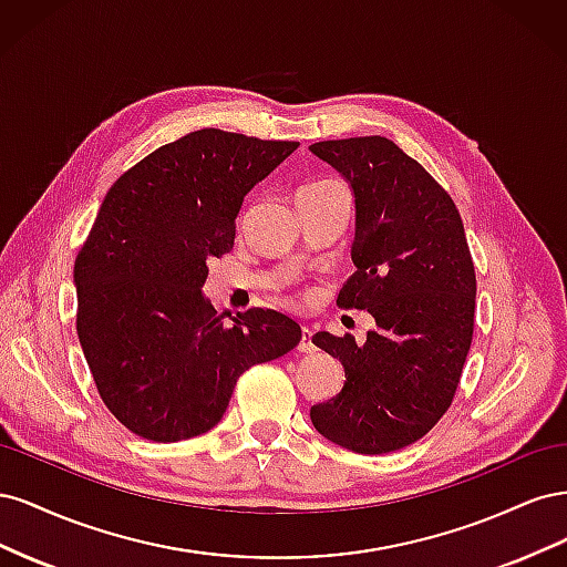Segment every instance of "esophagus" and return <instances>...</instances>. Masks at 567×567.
<instances>
[{
    "mask_svg": "<svg viewBox=\"0 0 567 567\" xmlns=\"http://www.w3.org/2000/svg\"><path fill=\"white\" fill-rule=\"evenodd\" d=\"M298 350L302 354H312L315 352V342H312V331L307 329V326H302V338L298 342Z\"/></svg>",
    "mask_w": 567,
    "mask_h": 567,
    "instance_id": "34e87169",
    "label": "esophagus"
}]
</instances>
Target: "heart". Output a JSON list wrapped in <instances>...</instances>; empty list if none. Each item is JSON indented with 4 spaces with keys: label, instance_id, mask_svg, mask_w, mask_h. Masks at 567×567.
<instances>
[{
    "label": "heart",
    "instance_id": "heart-1",
    "mask_svg": "<svg viewBox=\"0 0 567 567\" xmlns=\"http://www.w3.org/2000/svg\"><path fill=\"white\" fill-rule=\"evenodd\" d=\"M333 184H338V182H333V179H321V182H315V184H307V186H302L300 192H310V188H326V186H333Z\"/></svg>",
    "mask_w": 567,
    "mask_h": 567
}]
</instances>
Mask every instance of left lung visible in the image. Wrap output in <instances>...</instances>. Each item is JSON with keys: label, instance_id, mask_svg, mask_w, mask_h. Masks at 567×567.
<instances>
[{"label": "left lung", "instance_id": "obj_1", "mask_svg": "<svg viewBox=\"0 0 567 567\" xmlns=\"http://www.w3.org/2000/svg\"><path fill=\"white\" fill-rule=\"evenodd\" d=\"M354 196L352 262L338 305L375 326L312 342L346 369L333 400L315 404L317 431L357 454L421 440L450 409L473 340L475 269L450 194L385 136L312 144Z\"/></svg>", "mask_w": 567, "mask_h": 567}]
</instances>
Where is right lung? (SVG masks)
<instances>
[{
	"mask_svg": "<svg viewBox=\"0 0 567 567\" xmlns=\"http://www.w3.org/2000/svg\"><path fill=\"white\" fill-rule=\"evenodd\" d=\"M298 146L208 127L109 188L73 269L78 338L101 400L134 435L208 433L238 375L300 342L290 317L252 307L227 326L203 293L208 260L234 248L244 198Z\"/></svg>",
	"mask_w": 567,
	"mask_h": 567,
	"instance_id": "obj_1",
	"label": "right lung"
}]
</instances>
